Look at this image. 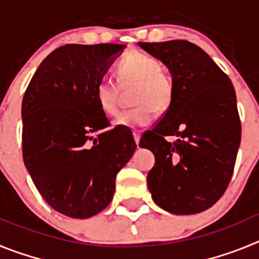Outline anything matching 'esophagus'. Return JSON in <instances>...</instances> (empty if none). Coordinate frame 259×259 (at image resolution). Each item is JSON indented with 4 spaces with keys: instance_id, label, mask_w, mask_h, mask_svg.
<instances>
[{
    "instance_id": "34e87169",
    "label": "esophagus",
    "mask_w": 259,
    "mask_h": 259,
    "mask_svg": "<svg viewBox=\"0 0 259 259\" xmlns=\"http://www.w3.org/2000/svg\"><path fill=\"white\" fill-rule=\"evenodd\" d=\"M140 137H141V131H134V139L136 141V144L139 145L140 143Z\"/></svg>"
}]
</instances>
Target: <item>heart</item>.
I'll return each instance as SVG.
<instances>
[{"instance_id": "heart-1", "label": "heart", "mask_w": 259, "mask_h": 259, "mask_svg": "<svg viewBox=\"0 0 259 259\" xmlns=\"http://www.w3.org/2000/svg\"><path fill=\"white\" fill-rule=\"evenodd\" d=\"M118 76L122 83H136L134 102L136 106L123 111L114 120L118 127L137 128L148 125L154 118L155 107L166 109L172 98V81L161 70V62L139 50H131L118 63ZM96 100L106 115L118 113V89L114 81L101 79L96 85Z\"/></svg>"}]
</instances>
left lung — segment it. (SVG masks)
<instances>
[{
    "mask_svg": "<svg viewBox=\"0 0 259 259\" xmlns=\"http://www.w3.org/2000/svg\"><path fill=\"white\" fill-rule=\"evenodd\" d=\"M168 68L172 98L161 120L141 136L155 157L148 188L158 206L175 215L205 211L230 184L241 139L230 77L200 47L185 40L139 42ZM176 136L174 143L164 137Z\"/></svg>",
    "mask_w": 259,
    "mask_h": 259,
    "instance_id": "obj_1",
    "label": "left lung"
}]
</instances>
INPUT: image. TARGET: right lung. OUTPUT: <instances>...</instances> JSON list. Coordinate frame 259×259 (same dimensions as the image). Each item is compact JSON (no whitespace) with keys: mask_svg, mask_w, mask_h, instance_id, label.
Instances as JSON below:
<instances>
[{"mask_svg":"<svg viewBox=\"0 0 259 259\" xmlns=\"http://www.w3.org/2000/svg\"><path fill=\"white\" fill-rule=\"evenodd\" d=\"M124 48H58L23 97V161L42 198L70 218H91L111 202L116 174L136 150L127 128L104 131L109 119L96 100V85Z\"/></svg>","mask_w":259,"mask_h":259,"instance_id":"1","label":"right lung"}]
</instances>
